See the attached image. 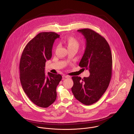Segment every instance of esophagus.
Segmentation results:
<instances>
[{
  "label": "esophagus",
  "mask_w": 134,
  "mask_h": 134,
  "mask_svg": "<svg viewBox=\"0 0 134 134\" xmlns=\"http://www.w3.org/2000/svg\"><path fill=\"white\" fill-rule=\"evenodd\" d=\"M62 77H63V78H70V76H68V75H63L62 76Z\"/></svg>",
  "instance_id": "esophagus-1"
}]
</instances>
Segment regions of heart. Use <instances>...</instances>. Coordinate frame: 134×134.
I'll list each match as a JSON object with an SVG mask.
<instances>
[{
    "mask_svg": "<svg viewBox=\"0 0 134 134\" xmlns=\"http://www.w3.org/2000/svg\"><path fill=\"white\" fill-rule=\"evenodd\" d=\"M66 44L68 48L71 47H78L79 46V42L76 38L73 37H69L66 39Z\"/></svg>",
    "mask_w": 134,
    "mask_h": 134,
    "instance_id": "b5f03b06",
    "label": "heart"
}]
</instances>
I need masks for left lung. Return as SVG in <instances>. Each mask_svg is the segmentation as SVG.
<instances>
[{"label": "left lung", "mask_w": 134, "mask_h": 134, "mask_svg": "<svg viewBox=\"0 0 134 134\" xmlns=\"http://www.w3.org/2000/svg\"><path fill=\"white\" fill-rule=\"evenodd\" d=\"M86 40L85 53L79 64L88 69V77H72V91L78 100L86 105L97 102L106 91L112 76L113 59L110 46L103 36L94 30L85 28L77 30Z\"/></svg>", "instance_id": "left-lung-1"}]
</instances>
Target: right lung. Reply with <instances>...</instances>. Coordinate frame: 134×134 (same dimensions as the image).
<instances>
[{
  "label": "right lung",
  "mask_w": 134,
  "mask_h": 134,
  "mask_svg": "<svg viewBox=\"0 0 134 134\" xmlns=\"http://www.w3.org/2000/svg\"><path fill=\"white\" fill-rule=\"evenodd\" d=\"M59 36L54 32L39 33L27 43L20 58L22 88L30 100L40 107H48L57 97L56 88L62 76L48 72L46 76L44 71L46 61L52 58L55 40Z\"/></svg>",
  "instance_id": "obj_1"
}]
</instances>
